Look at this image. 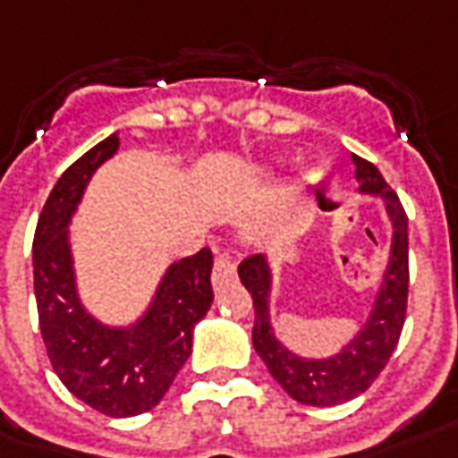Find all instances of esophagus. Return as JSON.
<instances>
[{"label": "esophagus", "mask_w": 458, "mask_h": 458, "mask_svg": "<svg viewBox=\"0 0 458 458\" xmlns=\"http://www.w3.org/2000/svg\"><path fill=\"white\" fill-rule=\"evenodd\" d=\"M230 281H235V260L230 258V253H217L213 263V285L223 288Z\"/></svg>", "instance_id": "obj_1"}]
</instances>
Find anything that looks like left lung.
<instances>
[{"label":"left lung","instance_id":"1","mask_svg":"<svg viewBox=\"0 0 458 458\" xmlns=\"http://www.w3.org/2000/svg\"><path fill=\"white\" fill-rule=\"evenodd\" d=\"M356 180L363 192L381 195L386 200V213L394 225L391 238V258L384 273L381 291L366 326L341 353L331 359H301L281 346L270 326V268L266 255H248L238 266L241 283L253 298L255 323L253 346L270 376L283 386L288 396H293L308 406H338L356 399L378 378L394 348L399 344L401 328L406 320V301H409V217L401 205L399 195L388 188L384 175L376 165L353 155Z\"/></svg>","mask_w":458,"mask_h":458}]
</instances>
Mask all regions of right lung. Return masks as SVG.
Here are the masks:
<instances>
[{
	"instance_id": "add662e5",
	"label": "right lung",
	"mask_w": 458,
	"mask_h": 458,
	"mask_svg": "<svg viewBox=\"0 0 458 458\" xmlns=\"http://www.w3.org/2000/svg\"><path fill=\"white\" fill-rule=\"evenodd\" d=\"M117 148L114 132L62 173L37 220L32 266L39 331L59 381L95 411L124 419L157 406L185 366L192 328L213 303V253L203 248L173 263L132 328H110L87 313L74 288L67 225L92 173Z\"/></svg>"
}]
</instances>
